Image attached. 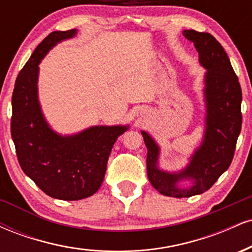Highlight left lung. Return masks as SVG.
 Returning a JSON list of instances; mask_svg holds the SVG:
<instances>
[{
    "label": "left lung",
    "instance_id": "left-lung-1",
    "mask_svg": "<svg viewBox=\"0 0 252 252\" xmlns=\"http://www.w3.org/2000/svg\"><path fill=\"white\" fill-rule=\"evenodd\" d=\"M182 34L194 43L199 62L207 68L204 91L206 100L204 140L189 166L173 174L158 168V144L147 132L142 131L148 149L147 174L150 184L161 194L174 198L201 194L213 186L232 162L237 138L242 129V89L226 52L210 33L189 30L184 31ZM182 178L192 179L190 189L177 187L176 184Z\"/></svg>",
    "mask_w": 252,
    "mask_h": 252
}]
</instances>
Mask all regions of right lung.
<instances>
[{
    "instance_id": "1",
    "label": "right lung",
    "mask_w": 252,
    "mask_h": 252,
    "mask_svg": "<svg viewBox=\"0 0 252 252\" xmlns=\"http://www.w3.org/2000/svg\"><path fill=\"white\" fill-rule=\"evenodd\" d=\"M76 30L52 32L37 45L16 78L10 131L20 166L42 192L60 200H79L99 189L109 155L128 126H92L73 136L56 134L37 100L39 63L57 42Z\"/></svg>"
}]
</instances>
